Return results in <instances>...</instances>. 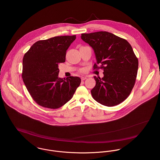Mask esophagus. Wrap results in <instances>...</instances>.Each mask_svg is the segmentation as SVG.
Returning <instances> with one entry per match:
<instances>
[{
  "label": "esophagus",
  "mask_w": 160,
  "mask_h": 160,
  "mask_svg": "<svg viewBox=\"0 0 160 160\" xmlns=\"http://www.w3.org/2000/svg\"><path fill=\"white\" fill-rule=\"evenodd\" d=\"M81 79L82 81H84V80H85V79H87V77H86V76H81Z\"/></svg>",
  "instance_id": "esophagus-1"
}]
</instances>
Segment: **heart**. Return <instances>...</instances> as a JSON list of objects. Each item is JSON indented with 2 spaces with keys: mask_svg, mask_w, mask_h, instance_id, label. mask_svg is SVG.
Here are the masks:
<instances>
[{
  "mask_svg": "<svg viewBox=\"0 0 160 160\" xmlns=\"http://www.w3.org/2000/svg\"><path fill=\"white\" fill-rule=\"evenodd\" d=\"M83 71V70H82V71Z\"/></svg>",
  "mask_w": 160,
  "mask_h": 160,
  "instance_id": "b5f03b06",
  "label": "heart"
}]
</instances>
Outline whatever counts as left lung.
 Wrapping results in <instances>:
<instances>
[{
  "label": "left lung",
  "mask_w": 160,
  "mask_h": 160,
  "mask_svg": "<svg viewBox=\"0 0 160 160\" xmlns=\"http://www.w3.org/2000/svg\"><path fill=\"white\" fill-rule=\"evenodd\" d=\"M81 39L94 50L93 69H103L102 78L94 76L92 97L107 107L117 105L130 95L136 80L138 62L131 44L107 31L82 34ZM100 65V67L98 66Z\"/></svg>",
  "instance_id": "8db88e82"
}]
</instances>
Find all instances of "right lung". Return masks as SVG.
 Masks as SVG:
<instances>
[{"mask_svg":"<svg viewBox=\"0 0 160 160\" xmlns=\"http://www.w3.org/2000/svg\"><path fill=\"white\" fill-rule=\"evenodd\" d=\"M76 35L56 36L35 42L24 54L22 78L32 99L40 106L57 109L67 103L81 84L77 76L60 78L58 65Z\"/></svg>","mask_w":160,"mask_h":160,"instance_id":"right-lung-1","label":"right lung"}]
</instances>
